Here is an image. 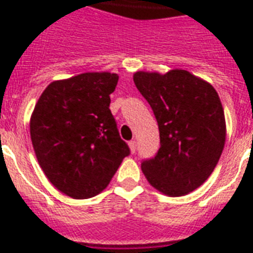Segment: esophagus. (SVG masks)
<instances>
[{
  "label": "esophagus",
  "mask_w": 253,
  "mask_h": 253,
  "mask_svg": "<svg viewBox=\"0 0 253 253\" xmlns=\"http://www.w3.org/2000/svg\"><path fill=\"white\" fill-rule=\"evenodd\" d=\"M129 149H130V152L132 153H136V149H137V142L134 140L129 141Z\"/></svg>",
  "instance_id": "1"
}]
</instances>
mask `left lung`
Returning <instances> with one entry per match:
<instances>
[{
  "instance_id": "obj_1",
  "label": "left lung",
  "mask_w": 253,
  "mask_h": 253,
  "mask_svg": "<svg viewBox=\"0 0 253 253\" xmlns=\"http://www.w3.org/2000/svg\"><path fill=\"white\" fill-rule=\"evenodd\" d=\"M133 80L153 109L161 142L154 158L142 161V173L165 195L191 193L214 171L226 142L218 92L179 68L166 74L137 71Z\"/></svg>"
}]
</instances>
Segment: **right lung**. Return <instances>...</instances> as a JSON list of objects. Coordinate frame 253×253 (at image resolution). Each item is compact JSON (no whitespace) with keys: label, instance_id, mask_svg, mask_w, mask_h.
Wrapping results in <instances>:
<instances>
[{"label":"right lung","instance_id":"1","mask_svg":"<svg viewBox=\"0 0 253 253\" xmlns=\"http://www.w3.org/2000/svg\"><path fill=\"white\" fill-rule=\"evenodd\" d=\"M117 82L111 72L55 80L31 115V142L43 173L74 199L101 193L130 152L109 109Z\"/></svg>","mask_w":253,"mask_h":253}]
</instances>
